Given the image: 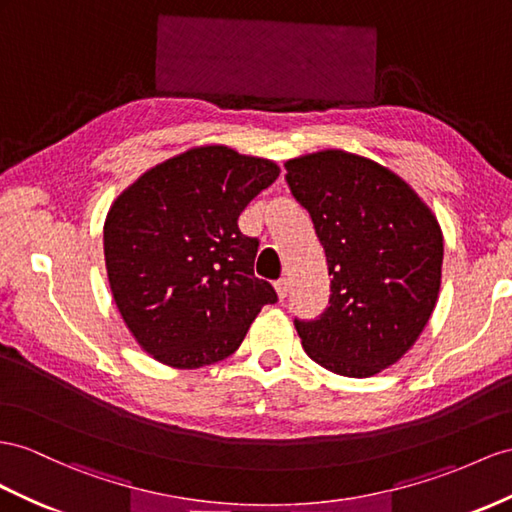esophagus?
<instances>
[{"label": "esophagus", "instance_id": "1", "mask_svg": "<svg viewBox=\"0 0 512 512\" xmlns=\"http://www.w3.org/2000/svg\"><path fill=\"white\" fill-rule=\"evenodd\" d=\"M274 290H277L279 298L283 300L287 296V292H290V283H287V279H279L277 283H274Z\"/></svg>", "mask_w": 512, "mask_h": 512}]
</instances>
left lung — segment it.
<instances>
[{"label":"left lung","mask_w":512,"mask_h":512,"mask_svg":"<svg viewBox=\"0 0 512 512\" xmlns=\"http://www.w3.org/2000/svg\"><path fill=\"white\" fill-rule=\"evenodd\" d=\"M285 181L324 246L329 307L294 320L322 368L368 378L404 357L437 305L443 233L432 209L387 166L342 149L285 162Z\"/></svg>","instance_id":"left-lung-1"}]
</instances>
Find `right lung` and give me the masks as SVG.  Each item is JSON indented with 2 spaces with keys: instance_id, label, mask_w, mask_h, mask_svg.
Segmentation results:
<instances>
[{
  "instance_id": "obj_1",
  "label": "right lung",
  "mask_w": 512,
  "mask_h": 512,
  "mask_svg": "<svg viewBox=\"0 0 512 512\" xmlns=\"http://www.w3.org/2000/svg\"><path fill=\"white\" fill-rule=\"evenodd\" d=\"M281 168L225 144L153 166L112 203L103 225L110 290L129 333L153 359L196 370L240 348L274 287L255 277L257 238L244 207Z\"/></svg>"
}]
</instances>
